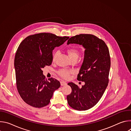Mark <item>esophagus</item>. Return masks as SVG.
<instances>
[{
    "instance_id": "1",
    "label": "esophagus",
    "mask_w": 131,
    "mask_h": 131,
    "mask_svg": "<svg viewBox=\"0 0 131 131\" xmlns=\"http://www.w3.org/2000/svg\"><path fill=\"white\" fill-rule=\"evenodd\" d=\"M66 84H67V83H66V82H65V81H61V86L66 85Z\"/></svg>"
}]
</instances>
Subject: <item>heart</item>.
<instances>
[{
	"instance_id": "b5f03b06",
	"label": "heart",
	"mask_w": 131,
	"mask_h": 131,
	"mask_svg": "<svg viewBox=\"0 0 131 131\" xmlns=\"http://www.w3.org/2000/svg\"><path fill=\"white\" fill-rule=\"evenodd\" d=\"M67 53L69 56L70 59H72L73 58H78L79 55V51L77 49L74 48H68L67 50ZM59 54L58 51H55L53 52L52 56V61L54 62L57 58L58 55ZM72 71L70 70H68L66 69H62L58 71V74L59 75L64 79H67L70 74L72 73Z\"/></svg>"
}]
</instances>
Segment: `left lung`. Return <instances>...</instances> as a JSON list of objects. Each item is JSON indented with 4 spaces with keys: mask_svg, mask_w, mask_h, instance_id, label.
<instances>
[{
    "mask_svg": "<svg viewBox=\"0 0 131 131\" xmlns=\"http://www.w3.org/2000/svg\"><path fill=\"white\" fill-rule=\"evenodd\" d=\"M76 43L85 49L84 57L77 80L84 81L81 88L69 82L71 93L67 96L68 105L77 110H86L94 106L100 100L108 85L110 58L105 42L91 34H80L71 37L67 45Z\"/></svg>",
    "mask_w": 131,
    "mask_h": 131,
    "instance_id": "obj_1",
    "label": "left lung"
}]
</instances>
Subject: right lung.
Listing matches in <instances>:
<instances>
[{"label":"right lung","mask_w":131,"mask_h":131,"mask_svg":"<svg viewBox=\"0 0 131 131\" xmlns=\"http://www.w3.org/2000/svg\"><path fill=\"white\" fill-rule=\"evenodd\" d=\"M69 37L42 32L30 35L18 46L14 58L16 87L22 100L36 108L48 105L61 85L53 78L46 79L42 69L52 62V51Z\"/></svg>","instance_id":"1"}]
</instances>
